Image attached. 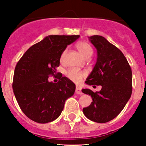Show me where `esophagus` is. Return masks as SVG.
Instances as JSON below:
<instances>
[{
    "label": "esophagus",
    "mask_w": 146,
    "mask_h": 146,
    "mask_svg": "<svg viewBox=\"0 0 146 146\" xmlns=\"http://www.w3.org/2000/svg\"><path fill=\"white\" fill-rule=\"evenodd\" d=\"M76 94H82V91H81V89H80V87L77 86L76 88Z\"/></svg>",
    "instance_id": "esophagus-1"
}]
</instances>
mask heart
<instances>
[{
    "label": "heart",
    "mask_w": 146,
    "mask_h": 146,
    "mask_svg": "<svg viewBox=\"0 0 146 146\" xmlns=\"http://www.w3.org/2000/svg\"><path fill=\"white\" fill-rule=\"evenodd\" d=\"M76 48L78 50L79 52L82 54V56L86 58V59L90 58V57L93 54L92 48L86 42H80L77 43L76 44ZM66 52H67V51L64 50L62 54H61V58H60L61 62L64 61ZM66 76L70 80H72V81L74 82H76V83H78V82L81 81L82 78L85 76V73L81 71V70H78V69L70 68L67 71Z\"/></svg>",
    "instance_id": "1"
}]
</instances>
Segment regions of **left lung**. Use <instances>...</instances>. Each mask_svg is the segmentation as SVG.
<instances>
[{"mask_svg": "<svg viewBox=\"0 0 146 146\" xmlns=\"http://www.w3.org/2000/svg\"><path fill=\"white\" fill-rule=\"evenodd\" d=\"M96 48L97 62L86 79L89 85H101L99 92L82 89L92 102L82 110L85 117L92 121L106 123L112 120L124 108L132 93L131 68L123 53L99 35L90 36Z\"/></svg>", "mask_w": 146, "mask_h": 146, "instance_id": "1", "label": "left lung"}]
</instances>
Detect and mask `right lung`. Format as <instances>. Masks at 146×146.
Listing matches in <instances>:
<instances>
[{"mask_svg":"<svg viewBox=\"0 0 146 146\" xmlns=\"http://www.w3.org/2000/svg\"><path fill=\"white\" fill-rule=\"evenodd\" d=\"M80 35H49L30 47L16 65L13 89L20 109L31 120L39 123L56 119L65 102L73 96L76 85L58 75L54 83L48 80L59 66L61 55Z\"/></svg>","mask_w":146,"mask_h":146,"instance_id":"1","label":"right lung"}]
</instances>
